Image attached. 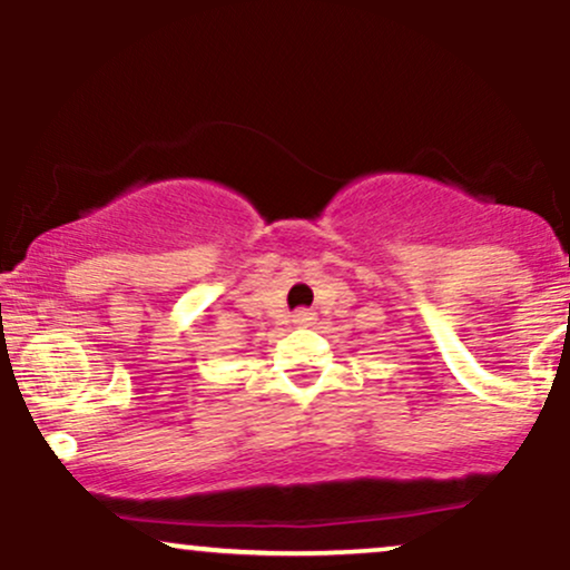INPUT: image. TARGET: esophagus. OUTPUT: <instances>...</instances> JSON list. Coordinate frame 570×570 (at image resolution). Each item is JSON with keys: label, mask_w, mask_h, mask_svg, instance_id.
Returning a JSON list of instances; mask_svg holds the SVG:
<instances>
[{"label": "esophagus", "mask_w": 570, "mask_h": 570, "mask_svg": "<svg viewBox=\"0 0 570 570\" xmlns=\"http://www.w3.org/2000/svg\"><path fill=\"white\" fill-rule=\"evenodd\" d=\"M292 322L297 324V326H307V324H313V322H316V313H313V311H307V307H299V311H294Z\"/></svg>", "instance_id": "esophagus-1"}]
</instances>
